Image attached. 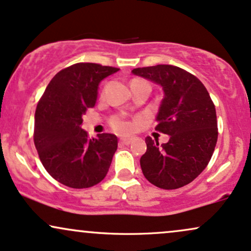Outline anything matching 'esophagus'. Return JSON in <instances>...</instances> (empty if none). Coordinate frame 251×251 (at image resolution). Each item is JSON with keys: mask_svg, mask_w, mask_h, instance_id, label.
Masks as SVG:
<instances>
[{"mask_svg": "<svg viewBox=\"0 0 251 251\" xmlns=\"http://www.w3.org/2000/svg\"><path fill=\"white\" fill-rule=\"evenodd\" d=\"M133 142V138L132 137H124L120 139V143L124 144V145H128V144H131Z\"/></svg>", "mask_w": 251, "mask_h": 251, "instance_id": "obj_1", "label": "esophagus"}]
</instances>
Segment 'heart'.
Returning <instances> with one entry per match:
<instances>
[{
  "instance_id": "1",
  "label": "heart",
  "mask_w": 251,
  "mask_h": 251,
  "mask_svg": "<svg viewBox=\"0 0 251 251\" xmlns=\"http://www.w3.org/2000/svg\"><path fill=\"white\" fill-rule=\"evenodd\" d=\"M137 81L146 82L142 79H133L131 82H137ZM112 126H113L117 131H120V132H128L129 129H131V124L127 122H124V120H120V119L113 120V122H112Z\"/></svg>"
}]
</instances>
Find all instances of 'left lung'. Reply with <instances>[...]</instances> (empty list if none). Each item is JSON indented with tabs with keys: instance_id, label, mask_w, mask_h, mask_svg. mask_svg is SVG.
Here are the masks:
<instances>
[{
	"instance_id": "obj_1",
	"label": "left lung",
	"mask_w": 251,
	"mask_h": 251,
	"mask_svg": "<svg viewBox=\"0 0 251 251\" xmlns=\"http://www.w3.org/2000/svg\"><path fill=\"white\" fill-rule=\"evenodd\" d=\"M132 74L162 87L155 129L170 135L162 144L148 137L140 158L145 178L160 189L191 183L206 168L217 143V117L209 92L195 75L171 65L134 68Z\"/></svg>"
}]
</instances>
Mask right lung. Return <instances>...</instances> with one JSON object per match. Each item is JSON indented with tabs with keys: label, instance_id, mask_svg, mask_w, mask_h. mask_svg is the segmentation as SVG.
<instances>
[{
	"label": "right lung",
	"instance_id": "add662e5",
	"mask_svg": "<svg viewBox=\"0 0 251 251\" xmlns=\"http://www.w3.org/2000/svg\"><path fill=\"white\" fill-rule=\"evenodd\" d=\"M119 68L80 62L60 71L37 103L34 143L42 165L54 179L73 189L91 188L107 175L117 135L89 138L82 116L96 106L100 82Z\"/></svg>",
	"mask_w": 251,
	"mask_h": 251
}]
</instances>
